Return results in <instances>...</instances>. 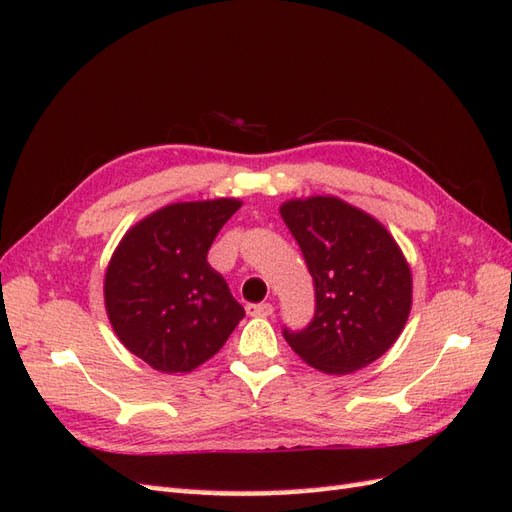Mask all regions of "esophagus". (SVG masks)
<instances>
[{
	"mask_svg": "<svg viewBox=\"0 0 512 512\" xmlns=\"http://www.w3.org/2000/svg\"><path fill=\"white\" fill-rule=\"evenodd\" d=\"M273 306L270 303H248L246 306V312L250 314V317H270L273 314Z\"/></svg>",
	"mask_w": 512,
	"mask_h": 512,
	"instance_id": "34e87169",
	"label": "esophagus"
}]
</instances>
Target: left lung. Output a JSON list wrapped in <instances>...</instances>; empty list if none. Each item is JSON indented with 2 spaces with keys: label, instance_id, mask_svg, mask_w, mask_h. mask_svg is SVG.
Wrapping results in <instances>:
<instances>
[{
  "label": "left lung",
  "instance_id": "obj_1",
  "mask_svg": "<svg viewBox=\"0 0 512 512\" xmlns=\"http://www.w3.org/2000/svg\"><path fill=\"white\" fill-rule=\"evenodd\" d=\"M314 279L317 310L288 345L325 374H352L396 343L411 312V268L376 217L334 195L279 206Z\"/></svg>",
  "mask_w": 512,
  "mask_h": 512
}]
</instances>
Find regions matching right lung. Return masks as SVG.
<instances>
[{
	"instance_id": "obj_1",
	"label": "right lung",
	"mask_w": 512,
	"mask_h": 512,
	"mask_svg": "<svg viewBox=\"0 0 512 512\" xmlns=\"http://www.w3.org/2000/svg\"><path fill=\"white\" fill-rule=\"evenodd\" d=\"M242 202L167 204L136 222L105 270V310L118 339L162 374H187L222 350L244 308L206 262Z\"/></svg>"
}]
</instances>
